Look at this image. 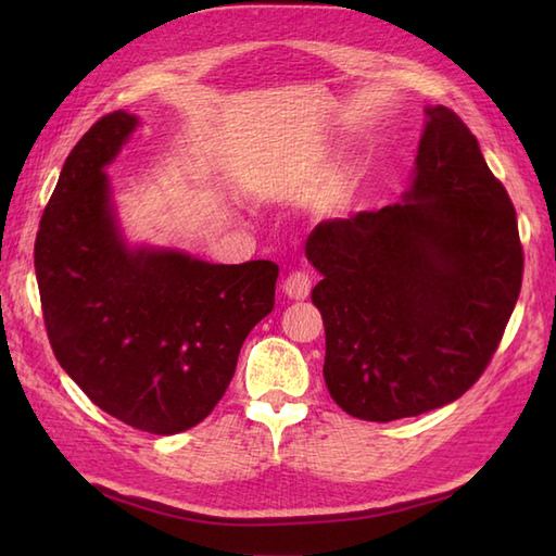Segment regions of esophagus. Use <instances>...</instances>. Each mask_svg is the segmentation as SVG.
<instances>
[{"mask_svg": "<svg viewBox=\"0 0 556 556\" xmlns=\"http://www.w3.org/2000/svg\"><path fill=\"white\" fill-rule=\"evenodd\" d=\"M313 289V277L308 275V271H289L287 279H285V293L289 299H296V301H303L308 299V293Z\"/></svg>", "mask_w": 556, "mask_h": 556, "instance_id": "obj_1", "label": "esophagus"}]
</instances>
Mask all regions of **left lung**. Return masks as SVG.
Segmentation results:
<instances>
[{
    "mask_svg": "<svg viewBox=\"0 0 556 556\" xmlns=\"http://www.w3.org/2000/svg\"><path fill=\"white\" fill-rule=\"evenodd\" d=\"M428 124L406 203L317 224L325 382L349 416L389 422L452 404L485 372L521 293L516 210L448 108Z\"/></svg>",
    "mask_w": 556,
    "mask_h": 556,
    "instance_id": "1",
    "label": "left lung"
}]
</instances>
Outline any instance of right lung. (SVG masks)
<instances>
[{
  "mask_svg": "<svg viewBox=\"0 0 556 556\" xmlns=\"http://www.w3.org/2000/svg\"><path fill=\"white\" fill-rule=\"evenodd\" d=\"M136 124L124 110L104 114L68 152L35 236V277L71 380L112 418L176 434L227 392L245 337L275 308L279 267L124 248L102 169Z\"/></svg>",
  "mask_w": 556,
  "mask_h": 556,
  "instance_id": "add662e5",
  "label": "right lung"
}]
</instances>
